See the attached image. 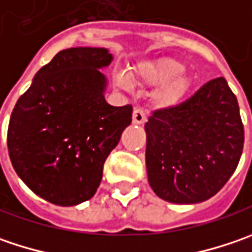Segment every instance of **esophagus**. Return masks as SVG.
Returning a JSON list of instances; mask_svg holds the SVG:
<instances>
[{
    "instance_id": "34e87169",
    "label": "esophagus",
    "mask_w": 252,
    "mask_h": 252,
    "mask_svg": "<svg viewBox=\"0 0 252 252\" xmlns=\"http://www.w3.org/2000/svg\"><path fill=\"white\" fill-rule=\"evenodd\" d=\"M147 121V115L142 108H135L132 113V123L134 124H144Z\"/></svg>"
}]
</instances>
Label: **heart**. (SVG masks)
<instances>
[{
	"instance_id": "obj_1",
	"label": "heart",
	"mask_w": 252,
	"mask_h": 252,
	"mask_svg": "<svg viewBox=\"0 0 252 252\" xmlns=\"http://www.w3.org/2000/svg\"><path fill=\"white\" fill-rule=\"evenodd\" d=\"M185 64L172 58H155L137 63L131 69V79L139 84L157 86L152 92L151 100L157 108L168 110L183 103L190 93L193 79L183 73ZM115 82L120 87L128 89L129 79L124 73L117 74Z\"/></svg>"
}]
</instances>
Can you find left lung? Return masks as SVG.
I'll return each mask as SVG.
<instances>
[{
	"mask_svg": "<svg viewBox=\"0 0 252 252\" xmlns=\"http://www.w3.org/2000/svg\"><path fill=\"white\" fill-rule=\"evenodd\" d=\"M148 182L160 199L200 203L220 190L240 162L244 126L224 77L179 105L155 110L145 124Z\"/></svg>",
	"mask_w": 252,
	"mask_h": 252,
	"instance_id": "obj_1",
	"label": "left lung"
}]
</instances>
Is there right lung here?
Returning <instances> with one entry per match:
<instances>
[{
    "mask_svg": "<svg viewBox=\"0 0 252 252\" xmlns=\"http://www.w3.org/2000/svg\"><path fill=\"white\" fill-rule=\"evenodd\" d=\"M105 48L61 50L35 74L8 126V152L18 176L42 199L76 206L92 199L103 166L131 124L132 105L104 98Z\"/></svg>",
    "mask_w": 252,
    "mask_h": 252,
    "instance_id": "obj_1",
    "label": "right lung"
}]
</instances>
